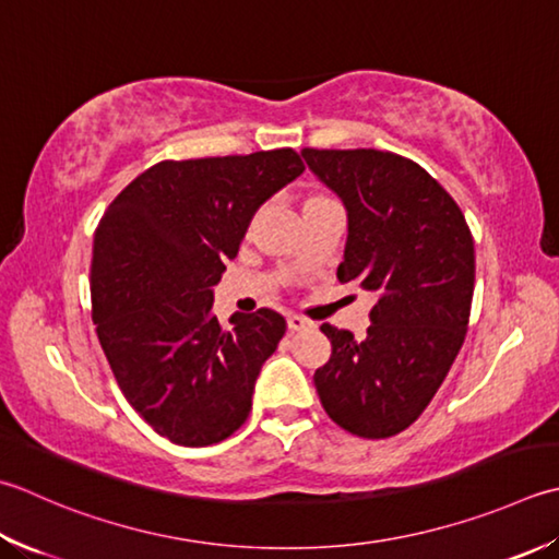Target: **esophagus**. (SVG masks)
I'll list each match as a JSON object with an SVG mask.
<instances>
[{
  "label": "esophagus",
  "mask_w": 559,
  "mask_h": 559,
  "mask_svg": "<svg viewBox=\"0 0 559 559\" xmlns=\"http://www.w3.org/2000/svg\"><path fill=\"white\" fill-rule=\"evenodd\" d=\"M288 326H290V332H302V330H310L312 322L305 320V317H300V314H288Z\"/></svg>",
  "instance_id": "obj_1"
}]
</instances>
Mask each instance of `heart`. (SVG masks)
<instances>
[{
  "instance_id": "obj_1",
  "label": "heart",
  "mask_w": 559,
  "mask_h": 559,
  "mask_svg": "<svg viewBox=\"0 0 559 559\" xmlns=\"http://www.w3.org/2000/svg\"><path fill=\"white\" fill-rule=\"evenodd\" d=\"M317 199H320V195H317Z\"/></svg>"
}]
</instances>
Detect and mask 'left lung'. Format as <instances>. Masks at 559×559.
I'll list each match as a JSON object with an SVG mask.
<instances>
[{
  "mask_svg": "<svg viewBox=\"0 0 559 559\" xmlns=\"http://www.w3.org/2000/svg\"><path fill=\"white\" fill-rule=\"evenodd\" d=\"M310 171L346 207L342 283L373 295L366 338L322 324L332 358L314 370L324 412L360 439H388L429 407L467 334L475 245L429 171L380 150H312Z\"/></svg>",
  "mask_w": 559,
  "mask_h": 559,
  "instance_id": "1",
  "label": "left lung"
}]
</instances>
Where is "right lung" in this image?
<instances>
[{"instance_id": "right-lung-1", "label": "right lung", "mask_w": 559, "mask_h": 559, "mask_svg": "<svg viewBox=\"0 0 559 559\" xmlns=\"http://www.w3.org/2000/svg\"><path fill=\"white\" fill-rule=\"evenodd\" d=\"M305 171L290 147L159 162L108 205L94 235L92 317L126 400L164 439L211 445L249 417L276 310L213 314V286L251 217Z\"/></svg>"}]
</instances>
